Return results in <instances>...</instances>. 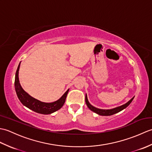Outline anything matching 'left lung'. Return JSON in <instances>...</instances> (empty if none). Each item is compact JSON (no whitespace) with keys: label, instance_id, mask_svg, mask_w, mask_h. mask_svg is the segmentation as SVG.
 Returning a JSON list of instances; mask_svg holds the SVG:
<instances>
[{"label":"left lung","instance_id":"1","mask_svg":"<svg viewBox=\"0 0 152 152\" xmlns=\"http://www.w3.org/2000/svg\"><path fill=\"white\" fill-rule=\"evenodd\" d=\"M134 97L132 98L130 100V101H129L127 103H125V104L121 105L120 106H118V107H116V108H114L110 109V110H103V109H99V108L94 107V106H92L89 102L87 95H86V102L87 106H88V107L90 110H91V111L95 112L96 114H97L99 115H111L115 114H116V113H118L119 112L125 109V108H127V106L131 104V102L133 100Z\"/></svg>","mask_w":152,"mask_h":152}]
</instances>
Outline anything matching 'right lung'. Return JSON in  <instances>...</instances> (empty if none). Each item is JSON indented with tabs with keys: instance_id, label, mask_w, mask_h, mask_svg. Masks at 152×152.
Instances as JSON below:
<instances>
[{
	"instance_id": "obj_1",
	"label": "right lung",
	"mask_w": 152,
	"mask_h": 152,
	"mask_svg": "<svg viewBox=\"0 0 152 152\" xmlns=\"http://www.w3.org/2000/svg\"><path fill=\"white\" fill-rule=\"evenodd\" d=\"M19 66H20V63L19 64L18 69L15 72L14 85L16 94L23 104L31 109V110L42 114H50L62 107L65 102L66 95L69 93V89H68L59 100L55 102L48 103L38 101L28 95L27 92H25L21 86L18 76Z\"/></svg>"
}]
</instances>
